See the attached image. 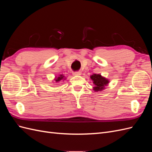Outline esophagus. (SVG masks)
Here are the masks:
<instances>
[{
	"mask_svg": "<svg viewBox=\"0 0 152 152\" xmlns=\"http://www.w3.org/2000/svg\"><path fill=\"white\" fill-rule=\"evenodd\" d=\"M73 75L75 76H78V75H81V72H73Z\"/></svg>",
	"mask_w": 152,
	"mask_h": 152,
	"instance_id": "34e87169",
	"label": "esophagus"
}]
</instances>
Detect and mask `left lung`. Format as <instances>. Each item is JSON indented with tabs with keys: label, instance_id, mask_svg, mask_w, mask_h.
<instances>
[{
	"label": "left lung",
	"instance_id": "left-lung-1",
	"mask_svg": "<svg viewBox=\"0 0 152 152\" xmlns=\"http://www.w3.org/2000/svg\"><path fill=\"white\" fill-rule=\"evenodd\" d=\"M91 80L93 83V90L95 92L102 91L105 89V87L109 84V79L103 77L101 74H96L94 73L90 76Z\"/></svg>",
	"mask_w": 152,
	"mask_h": 152
}]
</instances>
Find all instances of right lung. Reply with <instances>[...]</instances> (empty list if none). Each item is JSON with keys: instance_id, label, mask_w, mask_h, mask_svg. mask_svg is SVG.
<instances>
[{"instance_id": "right-lung-1", "label": "right lung", "mask_w": 152, "mask_h": 152, "mask_svg": "<svg viewBox=\"0 0 152 152\" xmlns=\"http://www.w3.org/2000/svg\"><path fill=\"white\" fill-rule=\"evenodd\" d=\"M66 77L65 75H63V74H61V75H58V76L55 77V78H54L53 80L55 81L56 83H58V82H60L61 80L64 81L65 80H66Z\"/></svg>"}]
</instances>
